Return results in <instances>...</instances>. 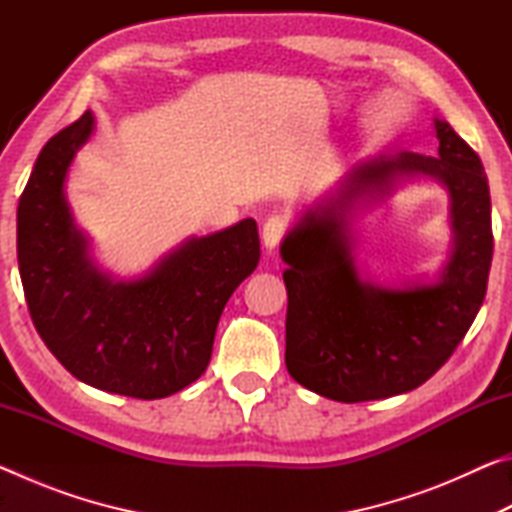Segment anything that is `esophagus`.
<instances>
[{"label":"esophagus","instance_id":"esophagus-1","mask_svg":"<svg viewBox=\"0 0 512 512\" xmlns=\"http://www.w3.org/2000/svg\"><path fill=\"white\" fill-rule=\"evenodd\" d=\"M284 232H287V219H284V216H280V214L271 216V219L264 223V228H262V244H264V248L268 250V253H273L275 246L280 244L282 237H284Z\"/></svg>","mask_w":512,"mask_h":512}]
</instances>
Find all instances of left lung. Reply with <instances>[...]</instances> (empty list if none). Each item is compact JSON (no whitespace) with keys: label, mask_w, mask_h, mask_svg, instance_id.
Returning <instances> with one entry per match:
<instances>
[{"label":"left lung","mask_w":512,"mask_h":512,"mask_svg":"<svg viewBox=\"0 0 512 512\" xmlns=\"http://www.w3.org/2000/svg\"><path fill=\"white\" fill-rule=\"evenodd\" d=\"M433 131L436 158L404 151L352 164L280 244L284 361L298 384L327 400H386L418 388L452 357L483 305L492 262L488 178L445 119H433ZM420 177L448 189L453 250L433 281L381 288L360 277L351 219Z\"/></svg>","instance_id":"1"}]
</instances>
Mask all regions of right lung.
Returning a JSON list of instances; mask_svg holds the SVG:
<instances>
[{
    "label": "right lung",
    "instance_id": "add662e5",
    "mask_svg": "<svg viewBox=\"0 0 512 512\" xmlns=\"http://www.w3.org/2000/svg\"><path fill=\"white\" fill-rule=\"evenodd\" d=\"M94 133L85 115L51 137L17 205V264L49 352L106 393L160 400L203 375L225 302L259 262L257 223L189 237L149 271L99 268L65 196L69 167Z\"/></svg>",
    "mask_w": 512,
    "mask_h": 512
}]
</instances>
